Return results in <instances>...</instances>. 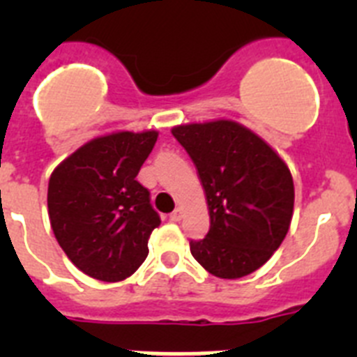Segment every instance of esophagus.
Instances as JSON below:
<instances>
[{
    "label": "esophagus",
    "mask_w": 357,
    "mask_h": 357,
    "mask_svg": "<svg viewBox=\"0 0 357 357\" xmlns=\"http://www.w3.org/2000/svg\"><path fill=\"white\" fill-rule=\"evenodd\" d=\"M182 216H184V211H182L181 207H176V209L169 214V220H172V222H181Z\"/></svg>",
    "instance_id": "obj_1"
}]
</instances>
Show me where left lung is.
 <instances>
[{"instance_id": "left-lung-1", "label": "left lung", "mask_w": 357, "mask_h": 357, "mask_svg": "<svg viewBox=\"0 0 357 357\" xmlns=\"http://www.w3.org/2000/svg\"><path fill=\"white\" fill-rule=\"evenodd\" d=\"M172 134L197 166L209 232L191 241L195 259L220 279L263 266L286 238L295 188L286 162L259 135L230 119L189 123Z\"/></svg>"}]
</instances>
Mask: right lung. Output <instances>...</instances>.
<instances>
[{
    "label": "right lung",
    "mask_w": 357,
    "mask_h": 357,
    "mask_svg": "<svg viewBox=\"0 0 357 357\" xmlns=\"http://www.w3.org/2000/svg\"><path fill=\"white\" fill-rule=\"evenodd\" d=\"M157 135L155 130L102 135L53 169L50 223L62 250L85 275L118 282L146 259L148 238L160 218L150 191L135 176Z\"/></svg>",
    "instance_id": "obj_1"
}]
</instances>
